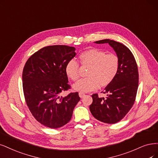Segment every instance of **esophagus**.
<instances>
[{
    "label": "esophagus",
    "instance_id": "1",
    "mask_svg": "<svg viewBox=\"0 0 158 158\" xmlns=\"http://www.w3.org/2000/svg\"><path fill=\"white\" fill-rule=\"evenodd\" d=\"M79 94L80 98H83L84 96H85V93H84V92H80L79 93Z\"/></svg>",
    "mask_w": 158,
    "mask_h": 158
}]
</instances>
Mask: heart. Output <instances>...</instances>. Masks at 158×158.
<instances>
[{"mask_svg": "<svg viewBox=\"0 0 158 158\" xmlns=\"http://www.w3.org/2000/svg\"><path fill=\"white\" fill-rule=\"evenodd\" d=\"M80 63L83 66H89L88 77L82 79L73 85V89L82 92L96 90L100 85L106 86L116 78L120 68L117 55L108 53L102 50L92 48L80 54ZM65 73L72 81L79 78V64L75 60H69L66 64Z\"/></svg>", "mask_w": 158, "mask_h": 158, "instance_id": "b5f03b06", "label": "heart"}]
</instances>
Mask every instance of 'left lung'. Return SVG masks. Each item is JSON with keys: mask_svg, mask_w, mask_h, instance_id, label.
<instances>
[{"mask_svg": "<svg viewBox=\"0 0 158 158\" xmlns=\"http://www.w3.org/2000/svg\"><path fill=\"white\" fill-rule=\"evenodd\" d=\"M96 44L108 43L116 52L120 68L116 78L105 89L107 98L92 95L90 110L97 120L107 124L117 123L130 111L135 101L139 85L138 67L131 51L122 44L105 39Z\"/></svg>", "mask_w": 158, "mask_h": 158, "instance_id": "1", "label": "left lung"}]
</instances>
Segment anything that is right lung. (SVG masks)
<instances>
[{
    "label": "right lung",
    "instance_id": "obj_1",
    "mask_svg": "<svg viewBox=\"0 0 158 158\" xmlns=\"http://www.w3.org/2000/svg\"><path fill=\"white\" fill-rule=\"evenodd\" d=\"M75 50L64 45L44 47L29 57L23 68L26 103L34 118L46 127L56 129L66 124L80 100L77 92L59 96L71 89L64 69L75 56Z\"/></svg>",
    "mask_w": 158,
    "mask_h": 158
}]
</instances>
